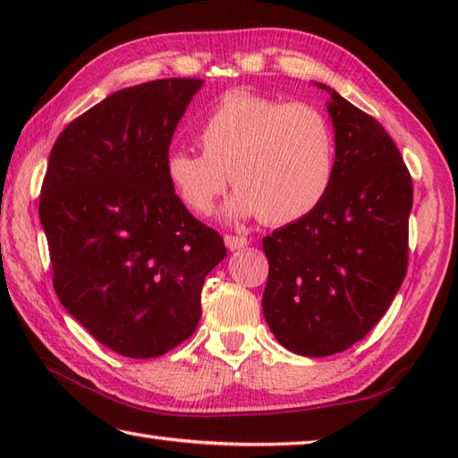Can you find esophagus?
<instances>
[{
	"instance_id": "esophagus-1",
	"label": "esophagus",
	"mask_w": 458,
	"mask_h": 458,
	"mask_svg": "<svg viewBox=\"0 0 458 458\" xmlns=\"http://www.w3.org/2000/svg\"><path fill=\"white\" fill-rule=\"evenodd\" d=\"M224 242H226L228 250H242V248H246L250 244L248 238L234 236V234H226V236H224Z\"/></svg>"
}]
</instances>
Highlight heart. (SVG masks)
Masks as SVG:
<instances>
[{"label": "heart", "instance_id": "obj_1", "mask_svg": "<svg viewBox=\"0 0 458 458\" xmlns=\"http://www.w3.org/2000/svg\"><path fill=\"white\" fill-rule=\"evenodd\" d=\"M194 140L200 153L169 151L165 174L179 200L197 214L214 208L230 177L236 192L226 216L289 224L323 202L335 177L333 128L305 102L230 90L204 115Z\"/></svg>", "mask_w": 458, "mask_h": 458}]
</instances>
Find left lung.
Returning <instances> with one entry per match:
<instances>
[{
  "mask_svg": "<svg viewBox=\"0 0 458 458\" xmlns=\"http://www.w3.org/2000/svg\"><path fill=\"white\" fill-rule=\"evenodd\" d=\"M330 92L335 177L307 216L266 236L269 276L261 299L287 350L323 358L372 330L407 274L413 182L382 123Z\"/></svg>",
  "mask_w": 458,
  "mask_h": 458,
  "instance_id": "1",
  "label": "left lung"
}]
</instances>
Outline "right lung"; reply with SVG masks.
Returning a JSON list of instances; mask_svg holds the SVG:
<instances>
[{"instance_id": "obj_1", "label": "right lung", "mask_w": 458, "mask_h": 458, "mask_svg": "<svg viewBox=\"0 0 458 458\" xmlns=\"http://www.w3.org/2000/svg\"><path fill=\"white\" fill-rule=\"evenodd\" d=\"M200 79L131 86L58 135L38 200L53 285L100 344L157 358L199 327L204 277L226 258L165 174L177 123Z\"/></svg>"}]
</instances>
